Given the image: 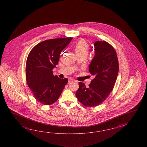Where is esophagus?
<instances>
[{
    "mask_svg": "<svg viewBox=\"0 0 147 147\" xmlns=\"http://www.w3.org/2000/svg\"><path fill=\"white\" fill-rule=\"evenodd\" d=\"M73 81H74V80L72 79L71 78H70V79H69V80H68V82H69V83H70V82H73Z\"/></svg>",
    "mask_w": 147,
    "mask_h": 147,
    "instance_id": "obj_1",
    "label": "esophagus"
}]
</instances>
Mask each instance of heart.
<instances>
[{
  "instance_id": "1",
  "label": "heart",
  "mask_w": 147,
  "mask_h": 147,
  "mask_svg": "<svg viewBox=\"0 0 147 147\" xmlns=\"http://www.w3.org/2000/svg\"><path fill=\"white\" fill-rule=\"evenodd\" d=\"M89 45L84 40L79 41L74 47L75 53L77 56H87L89 52Z\"/></svg>"
}]
</instances>
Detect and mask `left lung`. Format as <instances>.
Wrapping results in <instances>:
<instances>
[{
	"mask_svg": "<svg viewBox=\"0 0 147 147\" xmlns=\"http://www.w3.org/2000/svg\"><path fill=\"white\" fill-rule=\"evenodd\" d=\"M94 46L95 55L89 71L94 78L88 87L79 82L76 93L78 100L89 107L97 106L106 100L113 90L119 71L118 58L113 46L105 41H97Z\"/></svg>",
	"mask_w": 147,
	"mask_h": 147,
	"instance_id": "8db88e82",
	"label": "left lung"
}]
</instances>
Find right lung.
Segmentation results:
<instances>
[{
    "label": "right lung",
    "mask_w": 147,
    "mask_h": 147,
    "mask_svg": "<svg viewBox=\"0 0 147 147\" xmlns=\"http://www.w3.org/2000/svg\"><path fill=\"white\" fill-rule=\"evenodd\" d=\"M72 38L53 39L35 46L28 55L26 77L28 87L36 100L45 105L55 103L59 98L68 79L53 76V69L59 61L62 50Z\"/></svg>",
    "instance_id": "1"
}]
</instances>
